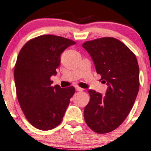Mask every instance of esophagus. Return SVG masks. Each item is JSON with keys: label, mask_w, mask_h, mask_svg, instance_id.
<instances>
[{"label": "esophagus", "mask_w": 151, "mask_h": 151, "mask_svg": "<svg viewBox=\"0 0 151 151\" xmlns=\"http://www.w3.org/2000/svg\"><path fill=\"white\" fill-rule=\"evenodd\" d=\"M75 89H76V90H77V91H83V90H84L83 89L81 88V87H78V86H77V87H75Z\"/></svg>", "instance_id": "esophagus-1"}]
</instances>
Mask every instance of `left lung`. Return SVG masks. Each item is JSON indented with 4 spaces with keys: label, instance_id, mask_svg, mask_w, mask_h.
<instances>
[{
    "label": "left lung",
    "instance_id": "1",
    "mask_svg": "<svg viewBox=\"0 0 151 151\" xmlns=\"http://www.w3.org/2000/svg\"><path fill=\"white\" fill-rule=\"evenodd\" d=\"M82 47L92 57L100 80L108 86L104 95L88 91L84 120L93 131L107 133L121 125L134 105L140 86L138 64L132 51L115 38L86 41Z\"/></svg>",
    "mask_w": 151,
    "mask_h": 151
}]
</instances>
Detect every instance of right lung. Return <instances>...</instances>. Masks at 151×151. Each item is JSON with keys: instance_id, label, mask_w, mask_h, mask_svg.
<instances>
[{"instance_id": "right-lung-1", "label": "right lung", "mask_w": 151, "mask_h": 151, "mask_svg": "<svg viewBox=\"0 0 151 151\" xmlns=\"http://www.w3.org/2000/svg\"><path fill=\"white\" fill-rule=\"evenodd\" d=\"M75 41L62 36L43 35L26 43L14 68L19 105L31 125L41 130L54 128L63 117L75 92L74 87L51 86L62 53Z\"/></svg>"}]
</instances>
